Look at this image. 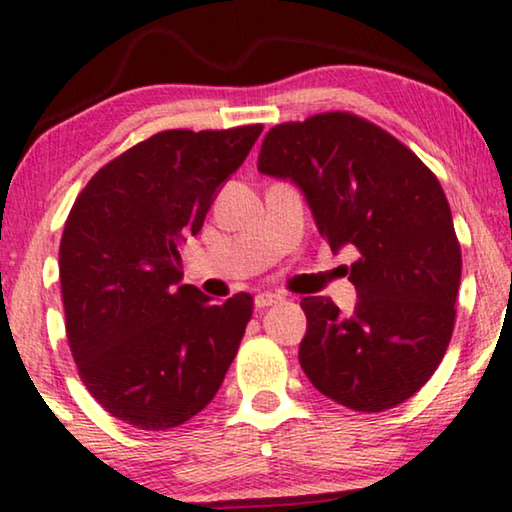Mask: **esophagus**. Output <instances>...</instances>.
Wrapping results in <instances>:
<instances>
[{"label": "esophagus", "mask_w": 512, "mask_h": 512, "mask_svg": "<svg viewBox=\"0 0 512 512\" xmlns=\"http://www.w3.org/2000/svg\"><path fill=\"white\" fill-rule=\"evenodd\" d=\"M281 302H283V295H278V292H260V295L255 297L257 309H267V306H276Z\"/></svg>", "instance_id": "1"}]
</instances>
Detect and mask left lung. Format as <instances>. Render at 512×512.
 <instances>
[{
  "label": "left lung",
  "instance_id": "left-lung-1",
  "mask_svg": "<svg viewBox=\"0 0 512 512\" xmlns=\"http://www.w3.org/2000/svg\"><path fill=\"white\" fill-rule=\"evenodd\" d=\"M257 170L290 180L332 252L356 248L349 316L304 297L299 365L311 384L356 412L412 398L445 356L461 283V248L438 177L379 126L325 112L274 126Z\"/></svg>",
  "mask_w": 512,
  "mask_h": 512
}]
</instances>
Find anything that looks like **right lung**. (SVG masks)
<instances>
[{
    "mask_svg": "<svg viewBox=\"0 0 512 512\" xmlns=\"http://www.w3.org/2000/svg\"><path fill=\"white\" fill-rule=\"evenodd\" d=\"M262 126L163 131L102 166L77 196L60 241L65 327L79 377L105 410L142 431L199 414L222 386L252 297L213 304L180 285V245Z\"/></svg>",
    "mask_w": 512,
    "mask_h": 512,
    "instance_id": "1",
    "label": "right lung"
}]
</instances>
